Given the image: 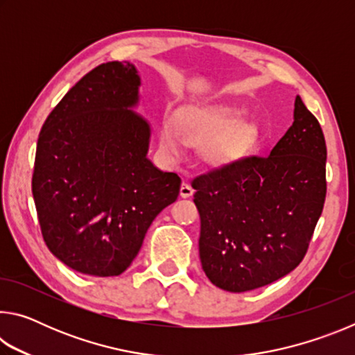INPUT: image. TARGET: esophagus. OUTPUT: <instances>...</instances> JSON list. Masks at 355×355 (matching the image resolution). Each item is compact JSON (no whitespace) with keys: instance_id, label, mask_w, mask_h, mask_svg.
Here are the masks:
<instances>
[{"instance_id":"esophagus-1","label":"esophagus","mask_w":355,"mask_h":355,"mask_svg":"<svg viewBox=\"0 0 355 355\" xmlns=\"http://www.w3.org/2000/svg\"><path fill=\"white\" fill-rule=\"evenodd\" d=\"M192 194H194V189H192V186L189 183H183L182 188H180V196H182L183 199H188V197H191Z\"/></svg>"}]
</instances>
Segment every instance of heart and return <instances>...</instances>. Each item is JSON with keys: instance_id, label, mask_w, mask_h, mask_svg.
I'll return each mask as SVG.
<instances>
[{"instance_id": "b5f03b06", "label": "heart", "mask_w": 355, "mask_h": 355, "mask_svg": "<svg viewBox=\"0 0 355 355\" xmlns=\"http://www.w3.org/2000/svg\"><path fill=\"white\" fill-rule=\"evenodd\" d=\"M248 120V110L239 106H189L177 119L166 117L159 128V148L178 159L191 146L203 147L209 164H227L254 147L257 131Z\"/></svg>"}]
</instances>
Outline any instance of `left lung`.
<instances>
[{
    "mask_svg": "<svg viewBox=\"0 0 355 355\" xmlns=\"http://www.w3.org/2000/svg\"><path fill=\"white\" fill-rule=\"evenodd\" d=\"M293 119L266 158L238 159L192 182L202 269L220 290L272 284L307 252L326 200L327 148L299 95Z\"/></svg>",
    "mask_w": 355,
    "mask_h": 355,
    "instance_id": "8db88e82",
    "label": "left lung"
}]
</instances>
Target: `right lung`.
Wrapping results in <instances>:
<instances>
[{
  "mask_svg": "<svg viewBox=\"0 0 355 355\" xmlns=\"http://www.w3.org/2000/svg\"><path fill=\"white\" fill-rule=\"evenodd\" d=\"M136 65L106 62L59 101L39 135L33 197L48 249L76 272L127 271L182 180L148 158Z\"/></svg>",
  "mask_w": 355,
  "mask_h": 355,
  "instance_id": "add662e5",
  "label": "right lung"
}]
</instances>
